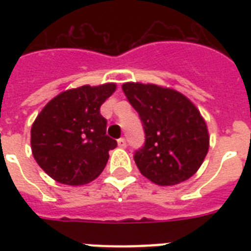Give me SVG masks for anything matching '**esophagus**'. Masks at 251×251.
<instances>
[{
	"label": "esophagus",
	"instance_id": "obj_1",
	"mask_svg": "<svg viewBox=\"0 0 251 251\" xmlns=\"http://www.w3.org/2000/svg\"><path fill=\"white\" fill-rule=\"evenodd\" d=\"M118 143V147H121V149H126V141L125 138H120L117 141Z\"/></svg>",
	"mask_w": 251,
	"mask_h": 251
}]
</instances>
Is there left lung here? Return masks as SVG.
Returning a JSON list of instances; mask_svg holds the SVG:
<instances>
[{
    "mask_svg": "<svg viewBox=\"0 0 251 251\" xmlns=\"http://www.w3.org/2000/svg\"><path fill=\"white\" fill-rule=\"evenodd\" d=\"M122 90L145 129V146L134 155L142 175L160 186H173L195 175L210 147L198 108L168 87L127 82Z\"/></svg>",
    "mask_w": 251,
    "mask_h": 251,
    "instance_id": "left-lung-1",
    "label": "left lung"
}]
</instances>
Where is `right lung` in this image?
Returning a JSON list of instances; mask_svg holds the SVG:
<instances>
[{"instance_id":"right-lung-1","label":"right lung","mask_w":251,"mask_h":251,"mask_svg":"<svg viewBox=\"0 0 251 251\" xmlns=\"http://www.w3.org/2000/svg\"><path fill=\"white\" fill-rule=\"evenodd\" d=\"M116 83L88 84L64 91L37 114L31 127V149L43 171L57 182L79 186L105 168L117 142L106 135L100 106Z\"/></svg>"}]
</instances>
